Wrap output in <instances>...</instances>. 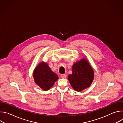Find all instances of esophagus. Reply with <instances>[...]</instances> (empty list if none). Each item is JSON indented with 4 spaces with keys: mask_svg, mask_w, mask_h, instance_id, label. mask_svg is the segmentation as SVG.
<instances>
[{
    "mask_svg": "<svg viewBox=\"0 0 123 123\" xmlns=\"http://www.w3.org/2000/svg\"><path fill=\"white\" fill-rule=\"evenodd\" d=\"M61 77L62 78H65L66 77V74H61Z\"/></svg>",
    "mask_w": 123,
    "mask_h": 123,
    "instance_id": "obj_1",
    "label": "esophagus"
}]
</instances>
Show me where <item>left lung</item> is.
I'll return each instance as SVG.
<instances>
[{
    "label": "left lung",
    "mask_w": 123,
    "mask_h": 123,
    "mask_svg": "<svg viewBox=\"0 0 123 123\" xmlns=\"http://www.w3.org/2000/svg\"><path fill=\"white\" fill-rule=\"evenodd\" d=\"M73 74L68 76V79L72 86L77 92H80L91 85L94 78V72L86 59L74 64Z\"/></svg>",
    "instance_id": "obj_1"
}]
</instances>
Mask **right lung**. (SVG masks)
<instances>
[{
    "mask_svg": "<svg viewBox=\"0 0 123 123\" xmlns=\"http://www.w3.org/2000/svg\"><path fill=\"white\" fill-rule=\"evenodd\" d=\"M33 76L36 83L44 91L49 90L58 79L57 75L44 62L40 63L34 69Z\"/></svg>",
    "mask_w": 123,
    "mask_h": 123,
    "instance_id": "right-lung-1",
    "label": "right lung"
}]
</instances>
